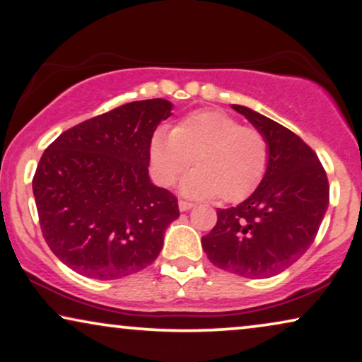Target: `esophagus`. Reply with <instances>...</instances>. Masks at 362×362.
<instances>
[{
    "instance_id": "1",
    "label": "esophagus",
    "mask_w": 362,
    "mask_h": 362,
    "mask_svg": "<svg viewBox=\"0 0 362 362\" xmlns=\"http://www.w3.org/2000/svg\"><path fill=\"white\" fill-rule=\"evenodd\" d=\"M192 206H193V203H190V202H185V200L179 202V210L180 211H188Z\"/></svg>"
}]
</instances>
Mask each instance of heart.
Returning <instances> with one entry per match:
<instances>
[{
	"instance_id": "b5f03b06",
	"label": "heart",
	"mask_w": 362,
	"mask_h": 362,
	"mask_svg": "<svg viewBox=\"0 0 362 362\" xmlns=\"http://www.w3.org/2000/svg\"><path fill=\"white\" fill-rule=\"evenodd\" d=\"M193 160L198 167L183 182V193L197 198L221 195L226 202H238L266 174L269 144L261 131L213 110L195 111L174 129L154 132L151 162L162 185L175 183Z\"/></svg>"
}]
</instances>
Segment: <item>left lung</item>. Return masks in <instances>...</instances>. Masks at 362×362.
Segmentation results:
<instances>
[{
  "mask_svg": "<svg viewBox=\"0 0 362 362\" xmlns=\"http://www.w3.org/2000/svg\"><path fill=\"white\" fill-rule=\"evenodd\" d=\"M269 144L264 179L249 198L218 208V221L202 238L203 251L223 271L249 279L281 274L312 246L329 203V185L312 147L282 124L233 105Z\"/></svg>",
  "mask_w": 362,
  "mask_h": 362,
  "instance_id": "obj_1",
  "label": "left lung"
}]
</instances>
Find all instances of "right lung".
Listing matches in <instances>:
<instances>
[{
    "instance_id": "right-lung-1",
    "label": "right lung",
    "mask_w": 362,
    "mask_h": 362,
    "mask_svg": "<svg viewBox=\"0 0 362 362\" xmlns=\"http://www.w3.org/2000/svg\"><path fill=\"white\" fill-rule=\"evenodd\" d=\"M170 111L162 98L126 103L64 131L40 157L33 179L40 230L80 276L115 281L159 256L180 211L147 167L152 134Z\"/></svg>"
}]
</instances>
